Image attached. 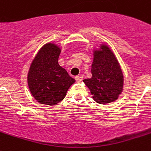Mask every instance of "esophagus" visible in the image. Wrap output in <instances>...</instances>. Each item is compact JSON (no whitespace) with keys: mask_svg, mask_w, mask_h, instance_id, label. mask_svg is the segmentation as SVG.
I'll use <instances>...</instances> for the list:
<instances>
[{"mask_svg":"<svg viewBox=\"0 0 151 151\" xmlns=\"http://www.w3.org/2000/svg\"><path fill=\"white\" fill-rule=\"evenodd\" d=\"M75 80L78 82H81L82 80H83V77H82V76H76Z\"/></svg>","mask_w":151,"mask_h":151,"instance_id":"34e87169","label":"esophagus"}]
</instances>
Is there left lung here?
I'll list each match as a JSON object with an SVG mask.
<instances>
[{
	"instance_id": "1",
	"label": "left lung",
	"mask_w": 151,
	"mask_h": 151,
	"mask_svg": "<svg viewBox=\"0 0 151 151\" xmlns=\"http://www.w3.org/2000/svg\"><path fill=\"white\" fill-rule=\"evenodd\" d=\"M95 50L91 67L92 78L83 80L97 103L114 101L121 93L124 77L114 54L106 45Z\"/></svg>"
}]
</instances>
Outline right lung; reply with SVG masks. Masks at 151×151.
Returning <instances> with one entry per match:
<instances>
[{
  "label": "right lung",
  "mask_w": 151,
  "mask_h": 151,
  "mask_svg": "<svg viewBox=\"0 0 151 151\" xmlns=\"http://www.w3.org/2000/svg\"><path fill=\"white\" fill-rule=\"evenodd\" d=\"M60 49L47 44L30 65L27 82L30 93L39 103L54 105L64 99L68 88L75 82L58 64Z\"/></svg>",
  "instance_id": "obj_1"
}]
</instances>
